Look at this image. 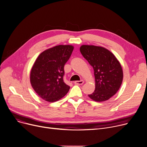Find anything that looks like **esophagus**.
<instances>
[{"mask_svg": "<svg viewBox=\"0 0 147 147\" xmlns=\"http://www.w3.org/2000/svg\"><path fill=\"white\" fill-rule=\"evenodd\" d=\"M84 81L83 80H80V81H75L74 83L76 84H78V85H81V84H83Z\"/></svg>", "mask_w": 147, "mask_h": 147, "instance_id": "34e87169", "label": "esophagus"}]
</instances>
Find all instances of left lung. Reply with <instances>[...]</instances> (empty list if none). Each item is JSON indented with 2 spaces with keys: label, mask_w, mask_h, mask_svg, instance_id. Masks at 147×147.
I'll list each match as a JSON object with an SVG mask.
<instances>
[{
  "label": "left lung",
  "mask_w": 147,
  "mask_h": 147,
  "mask_svg": "<svg viewBox=\"0 0 147 147\" xmlns=\"http://www.w3.org/2000/svg\"><path fill=\"white\" fill-rule=\"evenodd\" d=\"M80 51L93 67L95 89L89 97L96 102L109 99L120 89L123 73L120 63L108 49L94 45H82Z\"/></svg>",
  "instance_id": "8db88e82"
}]
</instances>
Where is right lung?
<instances>
[{
    "mask_svg": "<svg viewBox=\"0 0 147 147\" xmlns=\"http://www.w3.org/2000/svg\"><path fill=\"white\" fill-rule=\"evenodd\" d=\"M72 45H58L42 52L30 72V83L36 94L53 102L64 97L69 86L63 80L64 65L70 57Z\"/></svg>",
    "mask_w": 147,
    "mask_h": 147,
    "instance_id": "right-lung-1",
    "label": "right lung"
}]
</instances>
